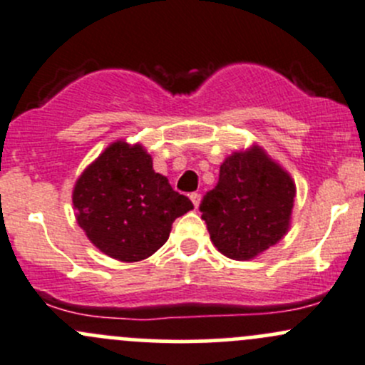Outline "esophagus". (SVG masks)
Here are the masks:
<instances>
[{
    "mask_svg": "<svg viewBox=\"0 0 365 365\" xmlns=\"http://www.w3.org/2000/svg\"><path fill=\"white\" fill-rule=\"evenodd\" d=\"M190 201H192L194 206L197 208V206H200V203H201V194L200 192H192V194H190Z\"/></svg>",
    "mask_w": 365,
    "mask_h": 365,
    "instance_id": "1",
    "label": "esophagus"
}]
</instances>
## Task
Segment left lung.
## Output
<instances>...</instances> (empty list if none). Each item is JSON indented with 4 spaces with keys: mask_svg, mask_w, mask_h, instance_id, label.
Instances as JSON below:
<instances>
[{
    "mask_svg": "<svg viewBox=\"0 0 365 365\" xmlns=\"http://www.w3.org/2000/svg\"><path fill=\"white\" fill-rule=\"evenodd\" d=\"M295 183L254 146L227 157L219 183L201 201V219L213 245L231 259H252L286 235Z\"/></svg>",
    "mask_w": 365,
    "mask_h": 365,
    "instance_id": "obj_1",
    "label": "left lung"
}]
</instances>
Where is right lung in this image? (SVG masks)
Segmentation results:
<instances>
[{
    "mask_svg": "<svg viewBox=\"0 0 365 365\" xmlns=\"http://www.w3.org/2000/svg\"><path fill=\"white\" fill-rule=\"evenodd\" d=\"M77 222L95 247L120 261H141L168 242L175 219L194 208L153 171L139 145L113 143L77 180Z\"/></svg>",
    "mask_w": 365,
    "mask_h": 365,
    "instance_id": "1",
    "label": "right lung"
}]
</instances>
